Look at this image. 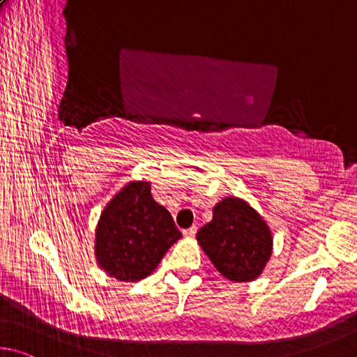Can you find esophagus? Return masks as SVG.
Listing matches in <instances>:
<instances>
[{
  "label": "esophagus",
  "instance_id": "esophagus-1",
  "mask_svg": "<svg viewBox=\"0 0 357 357\" xmlns=\"http://www.w3.org/2000/svg\"><path fill=\"white\" fill-rule=\"evenodd\" d=\"M196 234H197V227L196 226H192L190 229L183 230V235L186 236V238H192V236H196Z\"/></svg>",
  "mask_w": 357,
  "mask_h": 357
}]
</instances>
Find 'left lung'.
I'll return each mask as SVG.
<instances>
[{"mask_svg": "<svg viewBox=\"0 0 357 357\" xmlns=\"http://www.w3.org/2000/svg\"><path fill=\"white\" fill-rule=\"evenodd\" d=\"M196 238L216 270L232 282L257 279L273 252L271 230L264 218L234 196L215 205L213 220Z\"/></svg>", "mask_w": 357, "mask_h": 357, "instance_id": "1", "label": "left lung"}]
</instances>
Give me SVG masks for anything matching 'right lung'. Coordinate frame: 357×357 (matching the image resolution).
I'll return each instance as SVG.
<instances>
[{"mask_svg":"<svg viewBox=\"0 0 357 357\" xmlns=\"http://www.w3.org/2000/svg\"><path fill=\"white\" fill-rule=\"evenodd\" d=\"M182 238L174 220L156 204L149 182H130L106 205L96 229L98 266L122 282L147 278L167 249Z\"/></svg>","mask_w":357,"mask_h":357,"instance_id":"add662e5","label":"right lung"}]
</instances>
